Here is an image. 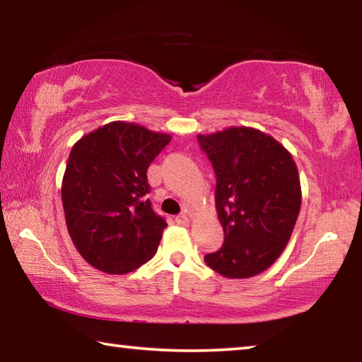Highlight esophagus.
<instances>
[{
	"label": "esophagus",
	"instance_id": "esophagus-1",
	"mask_svg": "<svg viewBox=\"0 0 362 362\" xmlns=\"http://www.w3.org/2000/svg\"><path fill=\"white\" fill-rule=\"evenodd\" d=\"M175 223L177 225H182V226H187L189 223V220H188V217L185 216V214H180V216L175 217Z\"/></svg>",
	"mask_w": 362,
	"mask_h": 362
}]
</instances>
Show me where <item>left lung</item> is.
Here are the masks:
<instances>
[{
	"label": "left lung",
	"mask_w": 362,
	"mask_h": 362,
	"mask_svg": "<svg viewBox=\"0 0 362 362\" xmlns=\"http://www.w3.org/2000/svg\"><path fill=\"white\" fill-rule=\"evenodd\" d=\"M198 142L217 177L216 207L223 246L204 262L225 278L265 272L296 226L302 189L296 161L278 140L254 127H230Z\"/></svg>",
	"instance_id": "left-lung-1"
}]
</instances>
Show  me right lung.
I'll list each match as a JSON object with an SVG mask.
<instances>
[{
    "label": "right lung",
    "instance_id": "right-lung-1",
    "mask_svg": "<svg viewBox=\"0 0 362 362\" xmlns=\"http://www.w3.org/2000/svg\"><path fill=\"white\" fill-rule=\"evenodd\" d=\"M170 139L134 122L113 121L73 145L62 204L71 241L89 265L124 274L156 254L168 223L146 199V169Z\"/></svg>",
    "mask_w": 362,
    "mask_h": 362
}]
</instances>
